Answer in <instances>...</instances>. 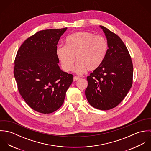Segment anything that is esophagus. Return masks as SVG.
I'll list each match as a JSON object with an SVG mask.
<instances>
[{
  "label": "esophagus",
  "instance_id": "obj_1",
  "mask_svg": "<svg viewBox=\"0 0 151 151\" xmlns=\"http://www.w3.org/2000/svg\"><path fill=\"white\" fill-rule=\"evenodd\" d=\"M80 79V77H77V76H74V78H73V81H76L77 80H78Z\"/></svg>",
  "mask_w": 151,
  "mask_h": 151
}]
</instances>
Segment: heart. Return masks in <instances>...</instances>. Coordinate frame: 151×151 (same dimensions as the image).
<instances>
[{
	"label": "heart",
	"instance_id": "obj_1",
	"mask_svg": "<svg viewBox=\"0 0 151 151\" xmlns=\"http://www.w3.org/2000/svg\"><path fill=\"white\" fill-rule=\"evenodd\" d=\"M108 49L106 40L101 35L85 31L77 32L67 37L65 45L58 46L56 50L63 69L72 70L76 61V73L83 74L86 69L93 71L103 63Z\"/></svg>",
	"mask_w": 151,
	"mask_h": 151
}]
</instances>
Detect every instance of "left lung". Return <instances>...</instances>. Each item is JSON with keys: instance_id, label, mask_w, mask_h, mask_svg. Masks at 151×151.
<instances>
[{"instance_id": "obj_1", "label": "left lung", "mask_w": 151, "mask_h": 151, "mask_svg": "<svg viewBox=\"0 0 151 151\" xmlns=\"http://www.w3.org/2000/svg\"><path fill=\"white\" fill-rule=\"evenodd\" d=\"M107 39L105 58L87 77L86 96L93 108L106 110L117 106L132 84L133 65L125 44L116 34L100 25Z\"/></svg>"}]
</instances>
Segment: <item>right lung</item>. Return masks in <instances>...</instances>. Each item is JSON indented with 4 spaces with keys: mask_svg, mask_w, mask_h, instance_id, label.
Instances as JSON below:
<instances>
[{
    "mask_svg": "<svg viewBox=\"0 0 151 151\" xmlns=\"http://www.w3.org/2000/svg\"><path fill=\"white\" fill-rule=\"evenodd\" d=\"M67 28L37 32L27 38L17 51L14 76L19 91L28 105L43 113L61 107L73 76L59 67L56 50Z\"/></svg>",
    "mask_w": 151,
    "mask_h": 151,
    "instance_id": "right-lung-1",
    "label": "right lung"
}]
</instances>
